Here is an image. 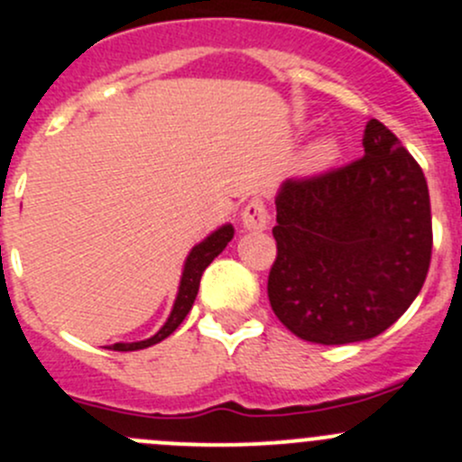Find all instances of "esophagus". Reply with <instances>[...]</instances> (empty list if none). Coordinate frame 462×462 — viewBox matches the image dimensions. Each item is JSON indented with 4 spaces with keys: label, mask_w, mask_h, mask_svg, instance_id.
<instances>
[{
    "label": "esophagus",
    "mask_w": 462,
    "mask_h": 462,
    "mask_svg": "<svg viewBox=\"0 0 462 462\" xmlns=\"http://www.w3.org/2000/svg\"><path fill=\"white\" fill-rule=\"evenodd\" d=\"M267 225H269V213L263 199L260 198L249 199V204L242 208V226H245L246 231H263L267 229Z\"/></svg>",
    "instance_id": "obj_1"
}]
</instances>
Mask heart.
Returning <instances> with one entry per match:
<instances>
[{
  "instance_id": "b5f03b06",
  "label": "heart",
  "mask_w": 462,
  "mask_h": 462,
  "mask_svg": "<svg viewBox=\"0 0 462 462\" xmlns=\"http://www.w3.org/2000/svg\"><path fill=\"white\" fill-rule=\"evenodd\" d=\"M337 157V143L332 139H321L317 143L310 145L303 154V168L308 172L323 171L328 163L335 162Z\"/></svg>"
}]
</instances>
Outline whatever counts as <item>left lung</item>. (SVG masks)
Instances as JSON below:
<instances>
[{"instance_id": "left-lung-1", "label": "left lung", "mask_w": 462, "mask_h": 462, "mask_svg": "<svg viewBox=\"0 0 462 462\" xmlns=\"http://www.w3.org/2000/svg\"><path fill=\"white\" fill-rule=\"evenodd\" d=\"M272 233L267 294L282 326L323 346L373 339L409 310L431 263L422 168L373 118L362 159L281 186Z\"/></svg>"}]
</instances>
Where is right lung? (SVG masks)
I'll list each match as a JSON object with an SVG mask.
<instances>
[{"instance_id": "1", "label": "right lung", "mask_w": 462, "mask_h": 462, "mask_svg": "<svg viewBox=\"0 0 462 462\" xmlns=\"http://www.w3.org/2000/svg\"><path fill=\"white\" fill-rule=\"evenodd\" d=\"M231 237H233V226L225 225L217 231H213L208 237H204L199 245H195L193 249H190L189 258H186L184 263V272H181L180 291H177V299L171 310V317H168V321L163 323L162 330H159L157 335L150 337V339L145 341H134V344H114L109 346V348L118 350V353H130V350L150 348V346L159 344V341H163L166 337H171L172 332L180 328V323L184 321L186 314L190 312V308H193L204 269L213 263V258H217V255L225 251V246L229 245Z\"/></svg>"}]
</instances>
